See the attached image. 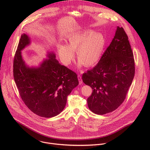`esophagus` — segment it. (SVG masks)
Returning a JSON list of instances; mask_svg holds the SVG:
<instances>
[{
	"label": "esophagus",
	"mask_w": 150,
	"mask_h": 150,
	"mask_svg": "<svg viewBox=\"0 0 150 150\" xmlns=\"http://www.w3.org/2000/svg\"><path fill=\"white\" fill-rule=\"evenodd\" d=\"M78 81H79V84H82V77L80 75H78Z\"/></svg>",
	"instance_id": "34e87169"
}]
</instances>
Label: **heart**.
Here are the masks:
<instances>
[{
    "label": "heart",
    "instance_id": "obj_1",
    "mask_svg": "<svg viewBox=\"0 0 150 150\" xmlns=\"http://www.w3.org/2000/svg\"><path fill=\"white\" fill-rule=\"evenodd\" d=\"M105 45V39L101 33L89 30L70 36L67 46L58 45V52L61 60L66 65L71 64L74 58V52H76L79 65L83 64L91 67L100 59Z\"/></svg>",
    "mask_w": 150,
    "mask_h": 150
}]
</instances>
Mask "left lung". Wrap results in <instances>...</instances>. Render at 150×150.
<instances>
[{
  "label": "left lung",
  "mask_w": 150,
  "mask_h": 150,
  "mask_svg": "<svg viewBox=\"0 0 150 150\" xmlns=\"http://www.w3.org/2000/svg\"><path fill=\"white\" fill-rule=\"evenodd\" d=\"M135 74V62L124 29L117 27L115 36L98 63L82 75L85 84L93 89L87 99L89 109L104 115L124 102Z\"/></svg>",
  "instance_id": "left-lung-1"
}]
</instances>
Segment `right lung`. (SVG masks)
Wrapping results in <instances>:
<instances>
[{"mask_svg":"<svg viewBox=\"0 0 150 150\" xmlns=\"http://www.w3.org/2000/svg\"><path fill=\"white\" fill-rule=\"evenodd\" d=\"M29 43V37L22 34L13 59L14 80L27 107L40 117L51 118L64 109L68 96L79 84L77 75L61 65L53 53L40 67H26L21 51Z\"/></svg>","mask_w":150,"mask_h":150,"instance_id":"add662e5","label":"right lung"}]
</instances>
